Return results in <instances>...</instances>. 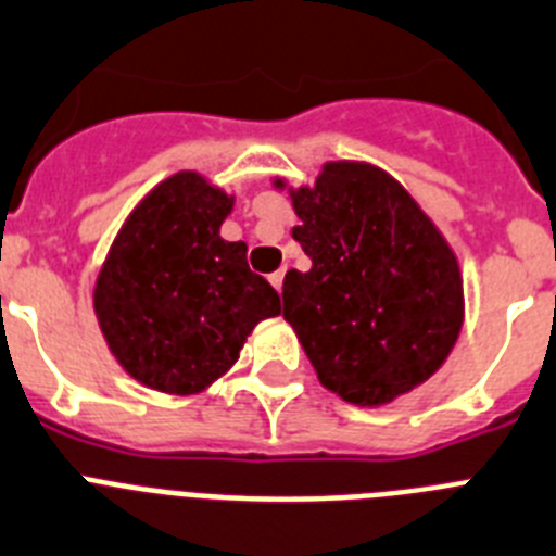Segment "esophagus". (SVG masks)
<instances>
[{
  "label": "esophagus",
  "mask_w": 556,
  "mask_h": 556,
  "mask_svg": "<svg viewBox=\"0 0 556 556\" xmlns=\"http://www.w3.org/2000/svg\"><path fill=\"white\" fill-rule=\"evenodd\" d=\"M282 279H285V268H279V271H274L271 277H268V282H271L274 288H277V293L282 291Z\"/></svg>",
  "instance_id": "34e87169"
}]
</instances>
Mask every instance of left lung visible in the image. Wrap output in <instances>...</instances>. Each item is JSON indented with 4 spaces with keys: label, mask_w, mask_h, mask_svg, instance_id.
Instances as JSON below:
<instances>
[{
    "label": "left lung",
    "mask_w": 556,
    "mask_h": 556,
    "mask_svg": "<svg viewBox=\"0 0 556 556\" xmlns=\"http://www.w3.org/2000/svg\"><path fill=\"white\" fill-rule=\"evenodd\" d=\"M293 210V240L313 265L285 274L282 316L321 386L383 405L425 383L465 316L456 254L431 218L389 173L358 162L325 164Z\"/></svg>",
    "instance_id": "left-lung-1"
}]
</instances>
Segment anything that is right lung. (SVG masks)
<instances>
[{
	"mask_svg": "<svg viewBox=\"0 0 556 556\" xmlns=\"http://www.w3.org/2000/svg\"><path fill=\"white\" fill-rule=\"evenodd\" d=\"M231 198L198 173H176L125 220L94 285L114 358L164 394H198L238 361L279 293L220 238Z\"/></svg>",
	"mask_w": 556,
	"mask_h": 556,
	"instance_id": "add662e5",
	"label": "right lung"
}]
</instances>
